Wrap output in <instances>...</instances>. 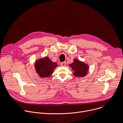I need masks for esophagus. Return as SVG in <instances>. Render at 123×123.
<instances>
[{"label":"esophagus","mask_w":123,"mask_h":123,"mask_svg":"<svg viewBox=\"0 0 123 123\" xmlns=\"http://www.w3.org/2000/svg\"><path fill=\"white\" fill-rule=\"evenodd\" d=\"M66 65V63L65 62H61V65L63 67H65Z\"/></svg>","instance_id":"34e87169"}]
</instances>
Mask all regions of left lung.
I'll return each mask as SVG.
<instances>
[{
  "label": "left lung",
  "mask_w": 123,
  "mask_h": 123,
  "mask_svg": "<svg viewBox=\"0 0 123 123\" xmlns=\"http://www.w3.org/2000/svg\"><path fill=\"white\" fill-rule=\"evenodd\" d=\"M69 66L74 71L73 74L79 77H83L86 76L89 69V67L87 64L75 59L74 60V62L70 64Z\"/></svg>",
  "instance_id": "1"
}]
</instances>
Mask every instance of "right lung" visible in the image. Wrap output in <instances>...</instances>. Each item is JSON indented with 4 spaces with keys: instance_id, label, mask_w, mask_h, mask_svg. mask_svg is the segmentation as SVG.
Returning <instances> with one entry per match:
<instances>
[{
    "instance_id": "add662e5",
    "label": "right lung",
    "mask_w": 123,
    "mask_h": 123,
    "mask_svg": "<svg viewBox=\"0 0 123 123\" xmlns=\"http://www.w3.org/2000/svg\"><path fill=\"white\" fill-rule=\"evenodd\" d=\"M35 66L37 72L42 78L50 76L57 65L56 63L53 62L48 57H45L37 61Z\"/></svg>"
}]
</instances>
